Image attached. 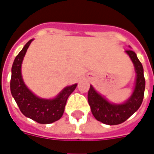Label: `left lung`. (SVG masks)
I'll return each instance as SVG.
<instances>
[{"label":"left lung","mask_w":154,"mask_h":154,"mask_svg":"<svg viewBox=\"0 0 154 154\" xmlns=\"http://www.w3.org/2000/svg\"><path fill=\"white\" fill-rule=\"evenodd\" d=\"M125 52L131 57L136 72L135 86L131 97L125 103L114 104L109 103L105 97L97 94L92 85L88 90V102L91 112L94 117L103 124L110 125L122 124L140 108L143 102L145 89L143 66L134 51L127 50Z\"/></svg>","instance_id":"1"}]
</instances>
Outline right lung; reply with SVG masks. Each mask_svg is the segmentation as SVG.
Instances as JSON below:
<instances>
[{
	"mask_svg": "<svg viewBox=\"0 0 154 154\" xmlns=\"http://www.w3.org/2000/svg\"><path fill=\"white\" fill-rule=\"evenodd\" d=\"M31 39L24 45L14 60L11 69V91L12 96L23 115L40 124H51L62 116L66 101L77 85L64 88L53 99H43L37 97L27 88L21 75V65Z\"/></svg>",
	"mask_w": 154,
	"mask_h": 154,
	"instance_id": "1",
	"label": "right lung"
}]
</instances>
